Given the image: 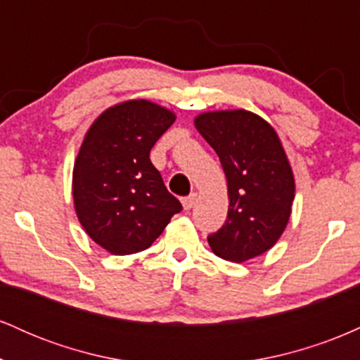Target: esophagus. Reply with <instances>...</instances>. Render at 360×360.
<instances>
[{
    "mask_svg": "<svg viewBox=\"0 0 360 360\" xmlns=\"http://www.w3.org/2000/svg\"><path fill=\"white\" fill-rule=\"evenodd\" d=\"M181 203H183L184 210H191L193 205L196 203V194H189V196L183 198V201H181Z\"/></svg>",
    "mask_w": 360,
    "mask_h": 360,
    "instance_id": "1",
    "label": "esophagus"
}]
</instances>
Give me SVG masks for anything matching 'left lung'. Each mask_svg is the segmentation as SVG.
Segmentation results:
<instances>
[{"label":"left lung","mask_w":360,"mask_h":360,"mask_svg":"<svg viewBox=\"0 0 360 360\" xmlns=\"http://www.w3.org/2000/svg\"><path fill=\"white\" fill-rule=\"evenodd\" d=\"M194 127L220 157L229 186L226 221L208 237L218 257L245 262L274 247L295 200V176L276 130L247 110L208 111Z\"/></svg>","instance_id":"obj_1"}]
</instances>
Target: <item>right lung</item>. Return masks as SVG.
Returning <instances> with one entry per match:
<instances>
[{"mask_svg": "<svg viewBox=\"0 0 360 360\" xmlns=\"http://www.w3.org/2000/svg\"><path fill=\"white\" fill-rule=\"evenodd\" d=\"M176 115L147 100L105 110L86 134L72 171L74 208L86 233L113 255L137 254L183 210L150 162Z\"/></svg>", "mask_w": 360, "mask_h": 360, "instance_id": "1", "label": "right lung"}]
</instances>
